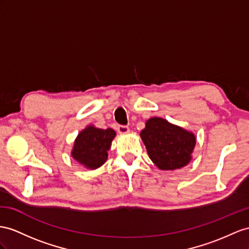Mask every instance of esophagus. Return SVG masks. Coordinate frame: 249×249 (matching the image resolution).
<instances>
[{
	"mask_svg": "<svg viewBox=\"0 0 249 249\" xmlns=\"http://www.w3.org/2000/svg\"><path fill=\"white\" fill-rule=\"evenodd\" d=\"M118 132L121 133V135H126V133L129 132V128L128 126H122V125H119L118 126Z\"/></svg>",
	"mask_w": 249,
	"mask_h": 249,
	"instance_id": "1",
	"label": "esophagus"
}]
</instances>
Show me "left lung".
<instances>
[{"label": "left lung", "mask_w": 249, "mask_h": 249, "mask_svg": "<svg viewBox=\"0 0 249 249\" xmlns=\"http://www.w3.org/2000/svg\"><path fill=\"white\" fill-rule=\"evenodd\" d=\"M140 137L150 160L159 169H180L193 159L196 143L195 133L163 118L152 117L146 121Z\"/></svg>", "instance_id": "1"}]
</instances>
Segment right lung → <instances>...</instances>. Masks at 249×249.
I'll return each instance as SVG.
<instances>
[{"label":"right lung","mask_w":249,"mask_h":249,"mask_svg":"<svg viewBox=\"0 0 249 249\" xmlns=\"http://www.w3.org/2000/svg\"><path fill=\"white\" fill-rule=\"evenodd\" d=\"M116 136V131L111 128L101 129L92 124L87 125L74 140L71 157L85 168L97 169L106 162Z\"/></svg>","instance_id":"right-lung-1"}]
</instances>
